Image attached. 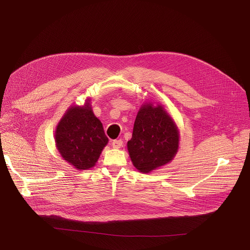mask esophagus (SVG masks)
I'll return each mask as SVG.
<instances>
[{
  "mask_svg": "<svg viewBox=\"0 0 250 250\" xmlns=\"http://www.w3.org/2000/svg\"><path fill=\"white\" fill-rule=\"evenodd\" d=\"M124 145V142L122 139H119V140H113L112 142V146L114 148H121Z\"/></svg>",
  "mask_w": 250,
  "mask_h": 250,
  "instance_id": "1",
  "label": "esophagus"
}]
</instances>
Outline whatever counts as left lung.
Segmentation results:
<instances>
[{
	"instance_id": "obj_1",
	"label": "left lung",
	"mask_w": 250,
	"mask_h": 250,
	"mask_svg": "<svg viewBox=\"0 0 250 250\" xmlns=\"http://www.w3.org/2000/svg\"><path fill=\"white\" fill-rule=\"evenodd\" d=\"M179 147V131L161 104L146 103L135 118L127 150L133 166L149 173L169 163Z\"/></svg>"
}]
</instances>
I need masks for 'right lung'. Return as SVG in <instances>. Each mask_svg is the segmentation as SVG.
<instances>
[{
	"mask_svg": "<svg viewBox=\"0 0 250 250\" xmlns=\"http://www.w3.org/2000/svg\"><path fill=\"white\" fill-rule=\"evenodd\" d=\"M108 141L102 123L93 113L90 99L82 106H70L55 130L59 153L78 170L94 167Z\"/></svg>",
	"mask_w": 250,
	"mask_h": 250,
	"instance_id": "add662e5",
	"label": "right lung"
}]
</instances>
